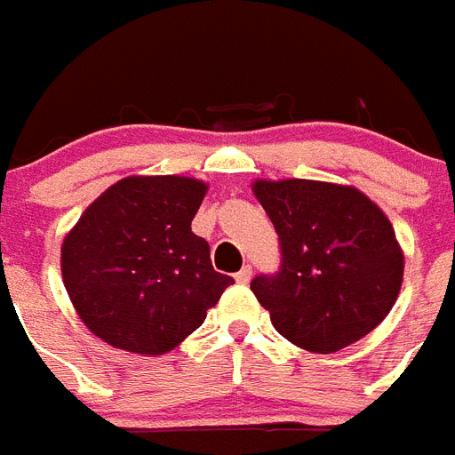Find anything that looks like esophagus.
Returning <instances> with one entry per match:
<instances>
[{"mask_svg": "<svg viewBox=\"0 0 455 455\" xmlns=\"http://www.w3.org/2000/svg\"><path fill=\"white\" fill-rule=\"evenodd\" d=\"M250 278H252V267H248V264H245V267H243L241 271H238V274H235V283H250Z\"/></svg>", "mask_w": 455, "mask_h": 455, "instance_id": "obj_1", "label": "esophagus"}]
</instances>
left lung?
I'll list each match as a JSON object with an SVG mask.
<instances>
[{
	"mask_svg": "<svg viewBox=\"0 0 455 455\" xmlns=\"http://www.w3.org/2000/svg\"><path fill=\"white\" fill-rule=\"evenodd\" d=\"M281 243V269L255 276L271 323L292 345L332 354L378 328L403 281V252L359 188L311 179L252 184Z\"/></svg>",
	"mask_w": 455,
	"mask_h": 455,
	"instance_id": "left-lung-1",
	"label": "left lung"
}]
</instances>
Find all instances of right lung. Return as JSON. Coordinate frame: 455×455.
Wrapping results in <instances>:
<instances>
[{
  "label": "right lung",
  "instance_id": "1",
  "mask_svg": "<svg viewBox=\"0 0 455 455\" xmlns=\"http://www.w3.org/2000/svg\"><path fill=\"white\" fill-rule=\"evenodd\" d=\"M205 193L191 177H127L82 212L60 248V271L96 338L156 356L203 325L234 283L191 231Z\"/></svg>",
  "mask_w": 455,
  "mask_h": 455
}]
</instances>
